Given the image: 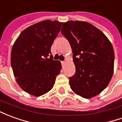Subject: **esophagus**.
<instances>
[{"mask_svg":"<svg viewBox=\"0 0 122 122\" xmlns=\"http://www.w3.org/2000/svg\"><path fill=\"white\" fill-rule=\"evenodd\" d=\"M65 61H61V64H62V65H63V64H65Z\"/></svg>","mask_w":122,"mask_h":122,"instance_id":"34e87169","label":"esophagus"}]
</instances>
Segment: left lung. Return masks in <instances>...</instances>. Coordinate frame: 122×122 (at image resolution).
<instances>
[{"label":"left lung","mask_w":122,"mask_h":122,"mask_svg":"<svg viewBox=\"0 0 122 122\" xmlns=\"http://www.w3.org/2000/svg\"><path fill=\"white\" fill-rule=\"evenodd\" d=\"M61 33L71 46L75 74L69 78L72 90L83 98L96 96L107 87L114 72V52L105 34L90 23L69 21Z\"/></svg>","instance_id":"left-lung-1"}]
</instances>
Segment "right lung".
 I'll return each mask as SVG.
<instances>
[{
	"label": "right lung",
	"instance_id": "obj_1",
	"mask_svg": "<svg viewBox=\"0 0 122 122\" xmlns=\"http://www.w3.org/2000/svg\"><path fill=\"white\" fill-rule=\"evenodd\" d=\"M62 24L51 20L37 23L25 29L13 45L14 76L21 89L32 95L39 97L50 91L60 73L61 62L52 59L51 46Z\"/></svg>",
	"mask_w": 122,
	"mask_h": 122
}]
</instances>
